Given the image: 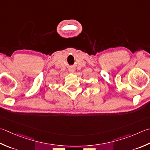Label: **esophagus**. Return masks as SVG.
<instances>
[{
    "label": "esophagus",
    "instance_id": "1",
    "mask_svg": "<svg viewBox=\"0 0 150 150\" xmlns=\"http://www.w3.org/2000/svg\"><path fill=\"white\" fill-rule=\"evenodd\" d=\"M69 73H73V72H74V69L69 68Z\"/></svg>",
    "mask_w": 150,
    "mask_h": 150
}]
</instances>
